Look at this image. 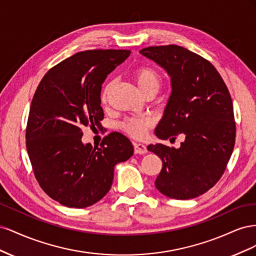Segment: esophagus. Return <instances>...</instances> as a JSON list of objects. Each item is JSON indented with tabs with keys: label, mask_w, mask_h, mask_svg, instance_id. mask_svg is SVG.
Wrapping results in <instances>:
<instances>
[{
	"label": "esophagus",
	"mask_w": 256,
	"mask_h": 256,
	"mask_svg": "<svg viewBox=\"0 0 256 256\" xmlns=\"http://www.w3.org/2000/svg\"><path fill=\"white\" fill-rule=\"evenodd\" d=\"M134 152H136V154H146V152H147L146 146L143 145V144H140V143L136 144V143H134Z\"/></svg>",
	"instance_id": "1"
}]
</instances>
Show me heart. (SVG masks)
Here are the masks:
<instances>
[{
  "mask_svg": "<svg viewBox=\"0 0 256 256\" xmlns=\"http://www.w3.org/2000/svg\"><path fill=\"white\" fill-rule=\"evenodd\" d=\"M134 80L138 84V88L145 94L150 90H158L160 86V76L159 74L150 67H141L136 69L134 72ZM113 86V81L106 83L102 92V102H106L108 95L111 88ZM152 120L150 118H130L122 122V129L127 134L136 138H142L145 136L147 129L152 127Z\"/></svg>",
  "mask_w": 256,
  "mask_h": 256,
  "instance_id": "obj_1",
  "label": "heart"
}]
</instances>
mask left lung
Listing matches in <instances>:
<instances>
[{
	"label": "left lung",
	"instance_id": "obj_1",
	"mask_svg": "<svg viewBox=\"0 0 256 256\" xmlns=\"http://www.w3.org/2000/svg\"><path fill=\"white\" fill-rule=\"evenodd\" d=\"M140 53L171 78L172 92L154 134L170 141L178 134L184 136L180 148L160 143L147 146L162 160L154 186L171 198H194L220 180L234 150L230 92L210 62L180 46H156Z\"/></svg>",
	"mask_w": 256,
	"mask_h": 256
}]
</instances>
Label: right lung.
I'll list each match as a JSON object with an SVG mask.
<instances>
[{"label":"right lung","mask_w":256,"mask_h":256,"mask_svg":"<svg viewBox=\"0 0 256 256\" xmlns=\"http://www.w3.org/2000/svg\"><path fill=\"white\" fill-rule=\"evenodd\" d=\"M130 50H88L51 68L35 92L26 125V150L42 189L60 204L84 208L109 192L114 166L134 154L124 134L100 146L82 143V128H100L102 85Z\"/></svg>","instance_id":"obj_1"}]
</instances>
